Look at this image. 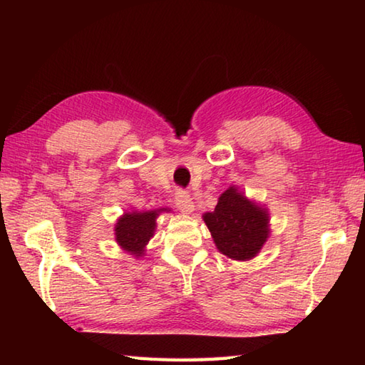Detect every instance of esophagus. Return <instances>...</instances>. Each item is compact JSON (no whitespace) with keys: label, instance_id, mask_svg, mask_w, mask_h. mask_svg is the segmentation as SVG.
Wrapping results in <instances>:
<instances>
[{"label":"esophagus","instance_id":"34e87169","mask_svg":"<svg viewBox=\"0 0 365 365\" xmlns=\"http://www.w3.org/2000/svg\"><path fill=\"white\" fill-rule=\"evenodd\" d=\"M175 205L180 209V212L183 214H191L195 211V202L193 197H191L187 191H178L175 195Z\"/></svg>","mask_w":365,"mask_h":365}]
</instances>
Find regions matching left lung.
I'll use <instances>...</instances> for the list:
<instances>
[{
	"label": "left lung",
	"mask_w": 365,
	"mask_h": 365,
	"mask_svg": "<svg viewBox=\"0 0 365 365\" xmlns=\"http://www.w3.org/2000/svg\"><path fill=\"white\" fill-rule=\"evenodd\" d=\"M215 248L233 261H251L270 237L269 209L250 200L238 187L219 196L212 212L202 214Z\"/></svg>",
	"instance_id": "left-lung-1"
}]
</instances>
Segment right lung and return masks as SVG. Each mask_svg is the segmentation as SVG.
<instances>
[{
    "label": "right lung",
    "mask_w": 365,
    "mask_h": 365,
    "mask_svg": "<svg viewBox=\"0 0 365 365\" xmlns=\"http://www.w3.org/2000/svg\"><path fill=\"white\" fill-rule=\"evenodd\" d=\"M170 207H159L153 211H127L117 219L114 225L115 243L122 251L132 255L135 259L145 256L146 245L156 232V219L160 212H170Z\"/></svg>",
    "instance_id": "obj_1"
}]
</instances>
